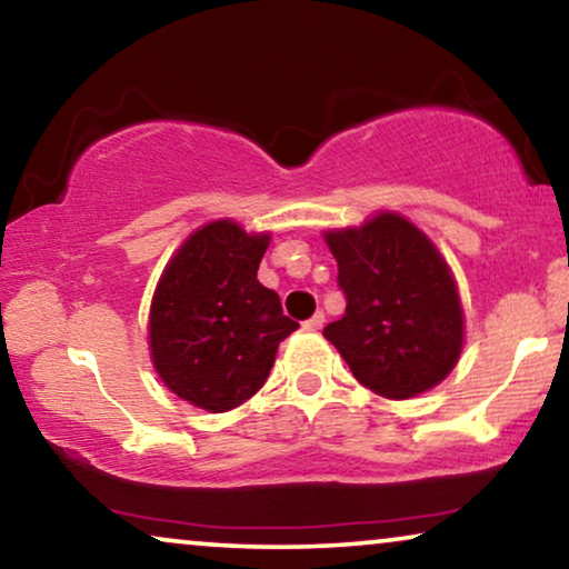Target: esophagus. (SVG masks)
Instances as JSON below:
<instances>
[{
	"mask_svg": "<svg viewBox=\"0 0 569 569\" xmlns=\"http://www.w3.org/2000/svg\"><path fill=\"white\" fill-rule=\"evenodd\" d=\"M322 325H325V315H322V312H315V315L309 317V320L305 322V328H307V330H320Z\"/></svg>",
	"mask_w": 569,
	"mask_h": 569,
	"instance_id": "1",
	"label": "esophagus"
}]
</instances>
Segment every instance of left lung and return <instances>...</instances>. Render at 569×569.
<instances>
[{
	"mask_svg": "<svg viewBox=\"0 0 569 569\" xmlns=\"http://www.w3.org/2000/svg\"><path fill=\"white\" fill-rule=\"evenodd\" d=\"M338 262L346 315L322 336L356 380L377 396L406 400L452 372L463 348V309L448 262L398 213L359 229L325 233Z\"/></svg>",
	"mask_w": 569,
	"mask_h": 569,
	"instance_id": "left-lung-1",
	"label": "left lung"
}]
</instances>
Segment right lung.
I'll use <instances>...</instances> for the list:
<instances>
[{"label": "right lung", "instance_id": "1", "mask_svg": "<svg viewBox=\"0 0 569 569\" xmlns=\"http://www.w3.org/2000/svg\"><path fill=\"white\" fill-rule=\"evenodd\" d=\"M270 233L233 221L197 229L177 249L150 305V359L166 388L210 413L231 411L268 380L278 343L299 328L257 280Z\"/></svg>", "mask_w": 569, "mask_h": 569}]
</instances>
